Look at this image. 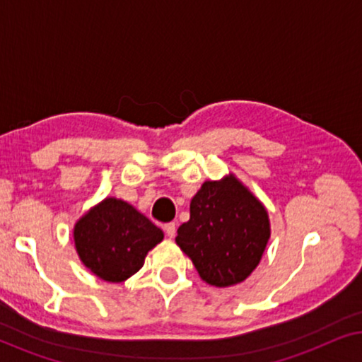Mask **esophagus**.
Returning a JSON list of instances; mask_svg holds the SVG:
<instances>
[{"mask_svg":"<svg viewBox=\"0 0 362 362\" xmlns=\"http://www.w3.org/2000/svg\"><path fill=\"white\" fill-rule=\"evenodd\" d=\"M165 232H166V235L170 237V239H173V237L176 235V224H175V222H168V224H165Z\"/></svg>","mask_w":362,"mask_h":362,"instance_id":"obj_1","label":"esophagus"}]
</instances>
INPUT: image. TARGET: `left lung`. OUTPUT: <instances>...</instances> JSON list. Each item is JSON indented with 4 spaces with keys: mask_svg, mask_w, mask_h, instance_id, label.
<instances>
[{
    "mask_svg": "<svg viewBox=\"0 0 362 362\" xmlns=\"http://www.w3.org/2000/svg\"><path fill=\"white\" fill-rule=\"evenodd\" d=\"M189 221L176 244L206 284L226 288L244 281L260 264L270 239L269 212L235 175L204 181L192 196Z\"/></svg>",
    "mask_w": 362,
    "mask_h": 362,
    "instance_id": "8db88e82",
    "label": "left lung"
}]
</instances>
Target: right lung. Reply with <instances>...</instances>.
<instances>
[{
    "label": "right lung",
    "mask_w": 362,
    "mask_h": 362,
    "mask_svg": "<svg viewBox=\"0 0 362 362\" xmlns=\"http://www.w3.org/2000/svg\"><path fill=\"white\" fill-rule=\"evenodd\" d=\"M72 235L82 264L110 284L135 275L148 252L165 237L136 207L117 197H105L90 207L76 222Z\"/></svg>",
    "instance_id": "right-lung-1"
}]
</instances>
